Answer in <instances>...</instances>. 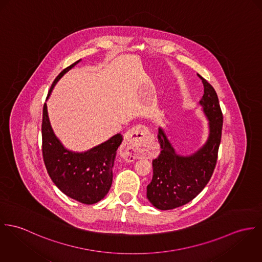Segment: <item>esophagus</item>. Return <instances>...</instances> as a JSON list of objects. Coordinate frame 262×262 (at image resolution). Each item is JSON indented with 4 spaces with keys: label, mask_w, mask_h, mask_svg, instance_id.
Masks as SVG:
<instances>
[{
    "label": "esophagus",
    "mask_w": 262,
    "mask_h": 262,
    "mask_svg": "<svg viewBox=\"0 0 262 262\" xmlns=\"http://www.w3.org/2000/svg\"><path fill=\"white\" fill-rule=\"evenodd\" d=\"M149 132L144 125H137L124 135V143L120 149V156L125 161H134L142 156V147L148 138Z\"/></svg>",
    "instance_id": "1"
}]
</instances>
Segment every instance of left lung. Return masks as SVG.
<instances>
[{"label": "left lung", "mask_w": 262, "mask_h": 262, "mask_svg": "<svg viewBox=\"0 0 262 262\" xmlns=\"http://www.w3.org/2000/svg\"><path fill=\"white\" fill-rule=\"evenodd\" d=\"M204 94L199 101L208 119L209 136L202 147L190 156L178 155L165 130L159 127V157L152 160V179L146 198L160 210H171L192 201L210 181L221 142L223 116L217 93L203 77Z\"/></svg>", "instance_id": "left-lung-1"}]
</instances>
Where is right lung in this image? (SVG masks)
Wrapping results in <instances>:
<instances>
[{
    "label": "right lung",
    "instance_id": "obj_1",
    "mask_svg": "<svg viewBox=\"0 0 262 262\" xmlns=\"http://www.w3.org/2000/svg\"><path fill=\"white\" fill-rule=\"evenodd\" d=\"M74 62L55 78L47 98L59 79L73 68ZM122 136L117 134L106 142L86 151L67 149L55 136L48 117L47 104L43 106L42 152L47 172L59 190L80 203H97L105 197L113 184V167Z\"/></svg>",
    "mask_w": 262,
    "mask_h": 262
}]
</instances>
